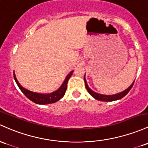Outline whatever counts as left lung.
Wrapping results in <instances>:
<instances>
[{
  "instance_id": "left-lung-1",
  "label": "left lung",
  "mask_w": 148,
  "mask_h": 148,
  "mask_svg": "<svg viewBox=\"0 0 148 148\" xmlns=\"http://www.w3.org/2000/svg\"><path fill=\"white\" fill-rule=\"evenodd\" d=\"M84 82H85L86 88L87 89L88 92H89V94H90L91 96L93 97L94 98L96 99V100H100V101H104V102L114 101V100H119V99L124 98L125 95L129 92V90H131V88H132L134 84V82H133V84H131V85L127 89H126V90H124V91H122L121 92H119V93L115 94V95H102V94L97 93V92L92 91L91 89L88 87V86L86 80L85 79V77H84Z\"/></svg>"
}]
</instances>
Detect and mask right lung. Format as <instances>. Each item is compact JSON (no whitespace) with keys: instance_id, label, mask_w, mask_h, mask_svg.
<instances>
[{"instance_id":"1","label":"right lung","mask_w":148,"mask_h":148,"mask_svg":"<svg viewBox=\"0 0 148 148\" xmlns=\"http://www.w3.org/2000/svg\"><path fill=\"white\" fill-rule=\"evenodd\" d=\"M73 71H71L67 76H66V79H64V82L62 84V86L58 90L56 91L51 92V93H47V94H43V93H38V92H32L30 90H27V89L24 88L20 85V84L17 81V78L15 77L14 71V79L15 80V82L17 83V86L19 88L23 93L24 94L27 98H28L29 100H32L34 103L36 104H39V105H47V104H51L56 103L57 101L60 100L62 98L65 94L66 88H67V82L69 78L72 75Z\"/></svg>"}]
</instances>
